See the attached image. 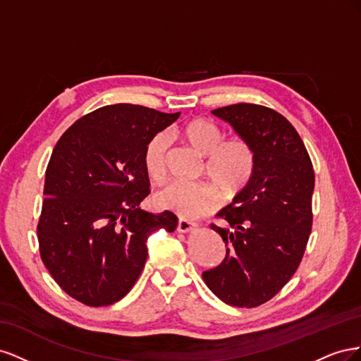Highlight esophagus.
<instances>
[{"mask_svg":"<svg viewBox=\"0 0 361 361\" xmlns=\"http://www.w3.org/2000/svg\"><path fill=\"white\" fill-rule=\"evenodd\" d=\"M197 231V224L195 223H191L188 220H183V218H180L179 223H178V232L180 233H188V232H194Z\"/></svg>","mask_w":361,"mask_h":361,"instance_id":"obj_1","label":"esophagus"}]
</instances>
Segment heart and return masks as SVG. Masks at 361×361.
<instances>
[{
    "label": "heart",
    "mask_w": 361,
    "mask_h": 361,
    "mask_svg": "<svg viewBox=\"0 0 361 361\" xmlns=\"http://www.w3.org/2000/svg\"><path fill=\"white\" fill-rule=\"evenodd\" d=\"M179 135L204 157L202 174H206L224 197L231 199L245 190L255 173V152L243 138L224 140L221 128L211 120L194 118L179 129ZM169 138L152 137L143 152V164L152 180L166 176ZM218 192L212 183L171 182L157 192V203L187 220H195L214 209Z\"/></svg>",
    "instance_id": "1"
}]
</instances>
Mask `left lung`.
<instances>
[{
    "mask_svg": "<svg viewBox=\"0 0 361 361\" xmlns=\"http://www.w3.org/2000/svg\"><path fill=\"white\" fill-rule=\"evenodd\" d=\"M255 152L250 183L212 224L227 247L203 280L218 298L235 307L269 301L297 271L312 231L314 173L301 137L286 117L256 104L212 110Z\"/></svg>",
    "mask_w": 361,
    "mask_h": 361,
    "instance_id": "1",
    "label": "left lung"
}]
</instances>
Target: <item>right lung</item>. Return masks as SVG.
I'll return each mask as SVG.
<instances>
[{
  "label": "right lung",
  "instance_id": "add662e5",
  "mask_svg": "<svg viewBox=\"0 0 361 361\" xmlns=\"http://www.w3.org/2000/svg\"><path fill=\"white\" fill-rule=\"evenodd\" d=\"M154 108L116 104L81 117L52 150L45 173L37 239L57 285L90 307L110 305L133 289L147 259V238L178 216L138 204L150 190L143 152L178 120Z\"/></svg>",
  "mask_w": 361,
  "mask_h": 361
}]
</instances>
